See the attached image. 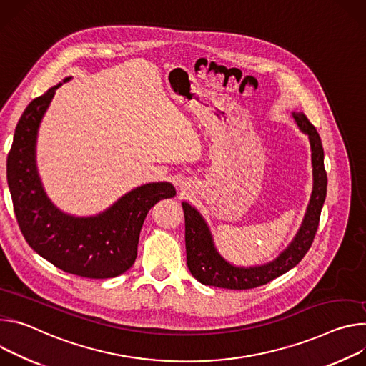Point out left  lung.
<instances>
[{"instance_id": "obj_1", "label": "left lung", "mask_w": 366, "mask_h": 366, "mask_svg": "<svg viewBox=\"0 0 366 366\" xmlns=\"http://www.w3.org/2000/svg\"><path fill=\"white\" fill-rule=\"evenodd\" d=\"M292 116L298 128L308 135L312 164V192L297 235L291 244L270 263L252 267L234 266L218 253L204 217L187 202H183L187 267L192 276L204 285L238 291L257 288L295 267L310 250L318 228L321 208L326 200L327 174L324 170V151L317 129L302 112H292Z\"/></svg>"}]
</instances>
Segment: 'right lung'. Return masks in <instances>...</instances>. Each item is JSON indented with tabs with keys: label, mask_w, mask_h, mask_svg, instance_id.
I'll use <instances>...</instances> for the list:
<instances>
[{
	"label": "right lung",
	"mask_w": 366,
	"mask_h": 366,
	"mask_svg": "<svg viewBox=\"0 0 366 366\" xmlns=\"http://www.w3.org/2000/svg\"><path fill=\"white\" fill-rule=\"evenodd\" d=\"M61 86L31 100L16 127L7 158L14 214L27 244L58 269L90 279L114 277L135 263L148 211L158 200L176 196V189L169 182L142 184L96 217L79 218L59 211L40 182L36 141L40 122Z\"/></svg>",
	"instance_id": "add662e5"
}]
</instances>
